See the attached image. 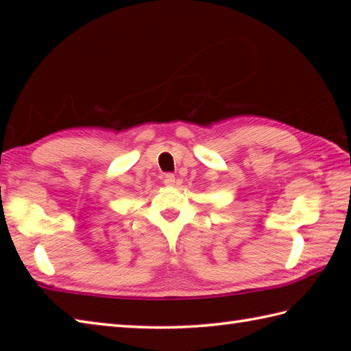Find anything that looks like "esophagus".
I'll return each instance as SVG.
<instances>
[{
	"instance_id": "34e87169",
	"label": "esophagus",
	"mask_w": 351,
	"mask_h": 351,
	"mask_svg": "<svg viewBox=\"0 0 351 351\" xmlns=\"http://www.w3.org/2000/svg\"><path fill=\"white\" fill-rule=\"evenodd\" d=\"M174 183H176L174 174H165V176H163V184H165V186H173Z\"/></svg>"
}]
</instances>
